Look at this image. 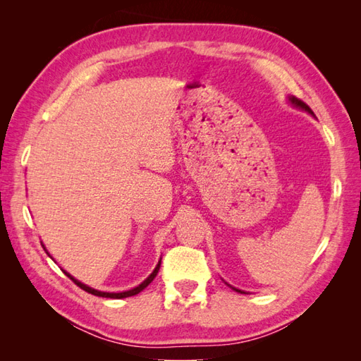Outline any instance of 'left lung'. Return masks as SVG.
I'll list each match as a JSON object with an SVG mask.
<instances>
[{
    "label": "left lung",
    "instance_id": "left-lung-1",
    "mask_svg": "<svg viewBox=\"0 0 361 361\" xmlns=\"http://www.w3.org/2000/svg\"><path fill=\"white\" fill-rule=\"evenodd\" d=\"M288 101L293 104L295 106H298V109H301V110H304V111H307V113H310V114H313V111H312V109L310 106L305 104V102H302L301 99H298V97H295V96H290L288 97ZM235 291H240V293H245V291H242V290H237V288H234Z\"/></svg>",
    "mask_w": 361,
    "mask_h": 361
}]
</instances>
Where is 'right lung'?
Instances as JSON below:
<instances>
[{
	"mask_svg": "<svg viewBox=\"0 0 361 361\" xmlns=\"http://www.w3.org/2000/svg\"><path fill=\"white\" fill-rule=\"evenodd\" d=\"M159 265H161V262H158V265L155 267V270H153V273L149 276L147 279H145L142 283H140V286L137 287H135V288H132V290H127V291H121V293H106V291H99V290H94V288H91V287H88V286H85V283H82V282H79L78 279H74L73 276L70 274V273H66L65 271V274L68 276V278H70L75 286L78 287H80L82 290H85V291H88V293H91V295H94V296H101V298H113V299H121V298H128V296H135V295H137L140 293V291H142L145 287L149 286V283L155 279V276H157V273H158V270H159Z\"/></svg>",
	"mask_w": 361,
	"mask_h": 361,
	"instance_id": "1",
	"label": "right lung"
}]
</instances>
